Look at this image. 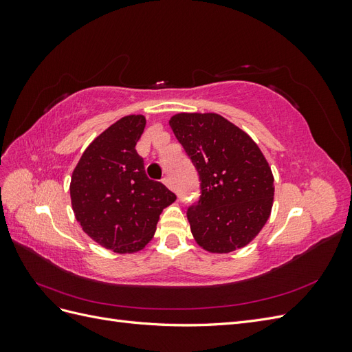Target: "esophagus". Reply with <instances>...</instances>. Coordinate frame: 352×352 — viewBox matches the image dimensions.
Wrapping results in <instances>:
<instances>
[{"label": "esophagus", "instance_id": "obj_1", "mask_svg": "<svg viewBox=\"0 0 352 352\" xmlns=\"http://www.w3.org/2000/svg\"><path fill=\"white\" fill-rule=\"evenodd\" d=\"M163 184H164L167 188H170V189H175V186H173V182H172V179H170L168 176L163 179Z\"/></svg>", "mask_w": 352, "mask_h": 352}]
</instances>
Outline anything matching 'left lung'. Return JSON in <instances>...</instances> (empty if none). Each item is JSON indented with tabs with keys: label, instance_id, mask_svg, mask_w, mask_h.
<instances>
[{
	"label": "left lung",
	"instance_id": "left-lung-1",
	"mask_svg": "<svg viewBox=\"0 0 352 352\" xmlns=\"http://www.w3.org/2000/svg\"><path fill=\"white\" fill-rule=\"evenodd\" d=\"M170 127L201 180L198 204L188 208L190 232L212 254L243 248L269 220L274 177L252 138L216 113H177Z\"/></svg>",
	"mask_w": 352,
	"mask_h": 352
}]
</instances>
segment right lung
<instances>
[{
  "instance_id": "right-lung-1",
  "label": "right lung",
  "mask_w": 352,
  "mask_h": 352,
  "mask_svg": "<svg viewBox=\"0 0 352 352\" xmlns=\"http://www.w3.org/2000/svg\"><path fill=\"white\" fill-rule=\"evenodd\" d=\"M142 114L124 116L83 151L72 175L70 198L82 230L117 254L145 248L163 208L176 195L148 179L136 142L145 129Z\"/></svg>"
}]
</instances>
